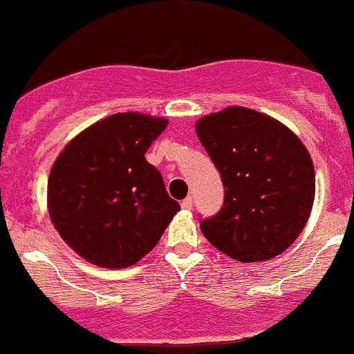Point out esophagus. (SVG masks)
Wrapping results in <instances>:
<instances>
[{
	"label": "esophagus",
	"mask_w": 354,
	"mask_h": 354,
	"mask_svg": "<svg viewBox=\"0 0 354 354\" xmlns=\"http://www.w3.org/2000/svg\"><path fill=\"white\" fill-rule=\"evenodd\" d=\"M180 206L184 209H191L192 208V198H191V196H187V198H185L184 201L180 203Z\"/></svg>",
	"instance_id": "obj_1"
}]
</instances>
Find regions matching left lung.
I'll return each mask as SVG.
<instances>
[{
  "label": "left lung",
  "mask_w": 354,
  "mask_h": 354,
  "mask_svg": "<svg viewBox=\"0 0 354 354\" xmlns=\"http://www.w3.org/2000/svg\"><path fill=\"white\" fill-rule=\"evenodd\" d=\"M196 134L225 187L222 209L201 222L206 239L241 263L284 253L313 208L315 169L306 146L284 124L244 106L205 115Z\"/></svg>",
  "instance_id": "left-lung-1"
}]
</instances>
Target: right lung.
Returning a JSON list of instances; mask_svg holds the SVG:
<instances>
[{
  "mask_svg": "<svg viewBox=\"0 0 354 354\" xmlns=\"http://www.w3.org/2000/svg\"><path fill=\"white\" fill-rule=\"evenodd\" d=\"M167 125V118L139 111L110 115L77 134L55 160L48 178L50 218L89 263H138L180 209L145 158Z\"/></svg>",
  "mask_w": 354,
  "mask_h": 354,
  "instance_id": "add662e5",
  "label": "right lung"
}]
</instances>
